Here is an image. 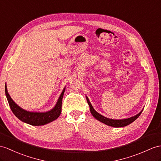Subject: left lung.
I'll return each mask as SVG.
<instances>
[{"label":"left lung","mask_w":161,"mask_h":161,"mask_svg":"<svg viewBox=\"0 0 161 161\" xmlns=\"http://www.w3.org/2000/svg\"><path fill=\"white\" fill-rule=\"evenodd\" d=\"M87 103L89 106L90 108V111H91V113L92 114V115L95 117L96 119H97L98 121H101L105 124L108 125V126H113V127H124L126 126L127 125H129L130 124H131L132 122H133L135 120H136L138 117H139V115H141V113H142V111H141L139 114H137L136 115L130 117V118L128 119H108L107 117H105L103 115H102L100 114H99L98 113L96 112L94 108H93L92 105L90 103V102L89 100V99L87 97Z\"/></svg>","instance_id":"8db88e82"}]
</instances>
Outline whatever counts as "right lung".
I'll list each match as a JSON object with an SVG mask.
<instances>
[{
	"instance_id": "right-lung-1",
	"label": "right lung",
	"mask_w": 161,
	"mask_h": 161,
	"mask_svg": "<svg viewBox=\"0 0 161 161\" xmlns=\"http://www.w3.org/2000/svg\"><path fill=\"white\" fill-rule=\"evenodd\" d=\"M65 88L63 90L60 97H58L57 103L52 110L46 113H33L26 111L15 104L11 98L9 94L7 92V86L5 85V94L9 107L14 114L22 121L29 124L32 126H42L55 120L59 117L61 113L62 99L65 92Z\"/></svg>"
}]
</instances>
